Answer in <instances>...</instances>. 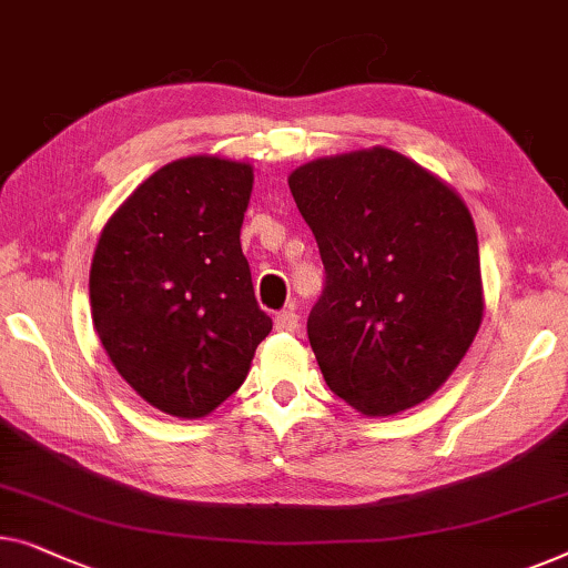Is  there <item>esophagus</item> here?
Masks as SVG:
<instances>
[{"instance_id": "1", "label": "esophagus", "mask_w": 568, "mask_h": 568, "mask_svg": "<svg viewBox=\"0 0 568 568\" xmlns=\"http://www.w3.org/2000/svg\"><path fill=\"white\" fill-rule=\"evenodd\" d=\"M274 327H276L278 333H294L300 327V315H297V312H294V307H286L282 312H276Z\"/></svg>"}]
</instances>
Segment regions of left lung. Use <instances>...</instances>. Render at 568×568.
Instances as JSON below:
<instances>
[{"instance_id": "obj_1", "label": "left lung", "mask_w": 568, "mask_h": 568, "mask_svg": "<svg viewBox=\"0 0 568 568\" xmlns=\"http://www.w3.org/2000/svg\"><path fill=\"white\" fill-rule=\"evenodd\" d=\"M290 189L325 266L307 335L327 386L364 415L420 405L481 325L464 200L389 148L304 163Z\"/></svg>"}]
</instances>
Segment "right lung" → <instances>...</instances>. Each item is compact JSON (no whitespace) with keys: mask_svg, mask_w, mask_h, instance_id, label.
Listing matches in <instances>:
<instances>
[{"mask_svg":"<svg viewBox=\"0 0 568 568\" xmlns=\"http://www.w3.org/2000/svg\"><path fill=\"white\" fill-rule=\"evenodd\" d=\"M251 189L248 163H166L120 204L97 243V335L122 379L166 415H210L245 382L271 333L241 248Z\"/></svg>","mask_w":568,"mask_h":568,"instance_id":"add662e5","label":"right lung"}]
</instances>
